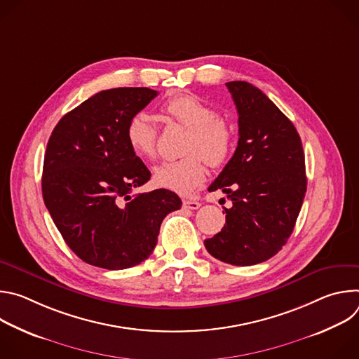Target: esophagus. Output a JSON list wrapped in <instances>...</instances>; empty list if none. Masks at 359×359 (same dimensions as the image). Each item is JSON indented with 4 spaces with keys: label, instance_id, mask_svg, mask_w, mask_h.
Masks as SVG:
<instances>
[{
    "label": "esophagus",
    "instance_id": "1",
    "mask_svg": "<svg viewBox=\"0 0 359 359\" xmlns=\"http://www.w3.org/2000/svg\"><path fill=\"white\" fill-rule=\"evenodd\" d=\"M201 206L197 200H183V209L186 210H197Z\"/></svg>",
    "mask_w": 359,
    "mask_h": 359
}]
</instances>
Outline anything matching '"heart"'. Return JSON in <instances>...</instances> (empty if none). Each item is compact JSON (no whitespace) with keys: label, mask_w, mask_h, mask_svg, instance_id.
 Returning a JSON list of instances; mask_svg holds the SVG:
<instances>
[{"label":"heart","mask_w":359,"mask_h":359,"mask_svg":"<svg viewBox=\"0 0 359 359\" xmlns=\"http://www.w3.org/2000/svg\"><path fill=\"white\" fill-rule=\"evenodd\" d=\"M166 121L187 129L177 161H166L153 170V182L161 189L179 194H190L206 179L203 160L212 168L226 162L233 146V130L220 118L219 111L191 93L172 96L162 105ZM126 140L140 158H153L156 153L158 126L146 112L135 114L126 125Z\"/></svg>","instance_id":"heart-1"}]
</instances>
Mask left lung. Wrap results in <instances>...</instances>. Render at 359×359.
I'll return each mask as SVG.
<instances>
[{
	"instance_id": "left-lung-1",
	"label": "left lung",
	"mask_w": 359,
	"mask_h": 359,
	"mask_svg": "<svg viewBox=\"0 0 359 359\" xmlns=\"http://www.w3.org/2000/svg\"><path fill=\"white\" fill-rule=\"evenodd\" d=\"M238 114L233 158L210 184L233 201L220 233L204 240L215 259L252 266L276 255L291 236L306 191L305 159L292 122L259 88L226 83Z\"/></svg>"
}]
</instances>
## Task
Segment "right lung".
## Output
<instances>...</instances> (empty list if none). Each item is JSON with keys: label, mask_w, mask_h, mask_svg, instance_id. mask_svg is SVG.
Returning a JSON list of instances; mask_svg holds the SVG:
<instances>
[{"label": "right lung", "mask_w": 359, "mask_h": 359, "mask_svg": "<svg viewBox=\"0 0 359 359\" xmlns=\"http://www.w3.org/2000/svg\"><path fill=\"white\" fill-rule=\"evenodd\" d=\"M155 96L149 88L100 90L62 116L48 140L45 206L69 248L90 266L140 264L156 247L163 219L182 208L166 189L132 194L150 172L130 149L126 125Z\"/></svg>", "instance_id": "right-lung-1"}]
</instances>
